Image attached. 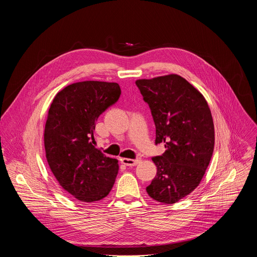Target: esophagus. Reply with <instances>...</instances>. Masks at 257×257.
<instances>
[{
  "mask_svg": "<svg viewBox=\"0 0 257 257\" xmlns=\"http://www.w3.org/2000/svg\"><path fill=\"white\" fill-rule=\"evenodd\" d=\"M121 164L128 166V167H133V166H137L141 163V158H136V159H130V158H121L120 159Z\"/></svg>",
  "mask_w": 257,
  "mask_h": 257,
  "instance_id": "34e87169",
  "label": "esophagus"
}]
</instances>
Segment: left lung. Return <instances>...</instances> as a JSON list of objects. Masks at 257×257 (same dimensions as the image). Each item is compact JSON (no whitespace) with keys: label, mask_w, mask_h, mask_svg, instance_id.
I'll return each mask as SVG.
<instances>
[{"label":"left lung","mask_w":257,"mask_h":257,"mask_svg":"<svg viewBox=\"0 0 257 257\" xmlns=\"http://www.w3.org/2000/svg\"><path fill=\"white\" fill-rule=\"evenodd\" d=\"M150 107L155 144L165 143L163 155L152 157L157 173L147 193L166 204L191 194L203 178L214 147V127L202 93L178 75L137 80Z\"/></svg>","instance_id":"1"}]
</instances>
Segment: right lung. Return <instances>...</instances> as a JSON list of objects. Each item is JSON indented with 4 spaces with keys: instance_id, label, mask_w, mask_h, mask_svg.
Wrapping results in <instances>:
<instances>
[{
    "instance_id": "obj_1",
    "label": "right lung",
    "mask_w": 257,
    "mask_h": 257,
    "mask_svg": "<svg viewBox=\"0 0 257 257\" xmlns=\"http://www.w3.org/2000/svg\"><path fill=\"white\" fill-rule=\"evenodd\" d=\"M120 96L114 82L83 81L67 85L54 98L45 127V149L59 184L76 199L94 202L114 184L117 160L94 148L96 121Z\"/></svg>"
}]
</instances>
